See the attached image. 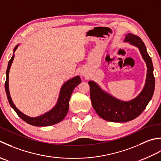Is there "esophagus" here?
Returning <instances> with one entry per match:
<instances>
[{
	"instance_id": "obj_1",
	"label": "esophagus",
	"mask_w": 161,
	"mask_h": 161,
	"mask_svg": "<svg viewBox=\"0 0 161 161\" xmlns=\"http://www.w3.org/2000/svg\"><path fill=\"white\" fill-rule=\"evenodd\" d=\"M81 74H82V75H84V74H83V73H81Z\"/></svg>"
}]
</instances>
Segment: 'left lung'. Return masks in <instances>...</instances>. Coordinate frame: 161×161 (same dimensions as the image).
Returning a JSON list of instances; mask_svg holds the SVG:
<instances>
[{
    "label": "left lung",
    "mask_w": 161,
    "mask_h": 161,
    "mask_svg": "<svg viewBox=\"0 0 161 161\" xmlns=\"http://www.w3.org/2000/svg\"><path fill=\"white\" fill-rule=\"evenodd\" d=\"M124 42L138 48L147 68L145 84L136 97L125 101L117 99L102 90L96 82H88L92 105L94 110L99 117L108 122H126L136 119L143 112L152 99L155 88L152 60L142 39L135 35L129 33L125 35Z\"/></svg>",
    "instance_id": "1"
}]
</instances>
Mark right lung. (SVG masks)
Instances as JSON below:
<instances>
[{"label":"right lung","instance_id":"1","mask_svg":"<svg viewBox=\"0 0 161 161\" xmlns=\"http://www.w3.org/2000/svg\"><path fill=\"white\" fill-rule=\"evenodd\" d=\"M19 44H17L14 48L13 51V55L10 59V60L8 62L7 71H6V81L5 83V92L7 94V97L9 101V103L10 104L11 107L14 110L15 112L17 113L18 115L21 119L25 121L26 123H28L31 125L35 126H51L57 123L60 122L61 121L66 117L69 107V100L71 98V95L72 94L74 89L76 87L78 84L81 83V80L79 76H76L71 79L67 80L65 83L62 85L60 88L59 97L57 101L56 104L55 106L48 110V112L42 114L37 117H31L26 115L24 113L21 112L16 107L14 103H13V101L10 97L9 90V70L12 66V64L14 58V52L19 47Z\"/></svg>","mask_w":161,"mask_h":161}]
</instances>
